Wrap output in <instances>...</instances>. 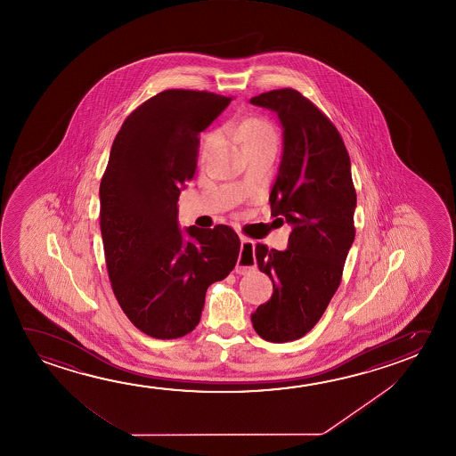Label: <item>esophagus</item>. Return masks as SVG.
Wrapping results in <instances>:
<instances>
[{
    "label": "esophagus",
    "instance_id": "obj_1",
    "mask_svg": "<svg viewBox=\"0 0 456 456\" xmlns=\"http://www.w3.org/2000/svg\"><path fill=\"white\" fill-rule=\"evenodd\" d=\"M241 254H240L239 262H237V273H246V272H251L256 270L257 262H256V254H254V243L253 240L248 239V237H241Z\"/></svg>",
    "mask_w": 456,
    "mask_h": 456
}]
</instances>
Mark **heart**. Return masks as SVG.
Returning <instances> with one entry per match:
<instances>
[{
    "label": "heart",
    "mask_w": 456,
    "mask_h": 456,
    "mask_svg": "<svg viewBox=\"0 0 456 456\" xmlns=\"http://www.w3.org/2000/svg\"><path fill=\"white\" fill-rule=\"evenodd\" d=\"M227 133L231 134L235 141L245 150L249 151H259V150H273L278 148V131L272 121L264 117H249L241 121H232L227 125ZM219 139V133H210L203 139V151H210L211 148L216 145Z\"/></svg>",
    "instance_id": "1"
}]
</instances>
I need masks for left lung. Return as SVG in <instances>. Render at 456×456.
Masks as SVG:
<instances>
[{
	"label": "left lung",
	"mask_w": 456,
	"mask_h": 456,
	"mask_svg": "<svg viewBox=\"0 0 456 456\" xmlns=\"http://www.w3.org/2000/svg\"><path fill=\"white\" fill-rule=\"evenodd\" d=\"M251 104L278 113L284 127L270 207L272 216L292 225L286 251L256 245L273 295L251 321L262 339L288 343L311 331L341 284L355 239L357 192L343 137L317 105L292 88L262 93Z\"/></svg>",
	"instance_id": "8db88e82"
}]
</instances>
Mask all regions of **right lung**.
<instances>
[{
	"mask_svg": "<svg viewBox=\"0 0 456 456\" xmlns=\"http://www.w3.org/2000/svg\"><path fill=\"white\" fill-rule=\"evenodd\" d=\"M232 98L166 90L139 105L113 141L99 186L101 233L113 294L148 337L176 339L196 329L205 292L237 264L240 239L224 224L176 223L180 188L197 168L199 134Z\"/></svg>",
	"mask_w": 456,
	"mask_h": 456,
	"instance_id": "obj_1",
	"label": "right lung"
}]
</instances>
